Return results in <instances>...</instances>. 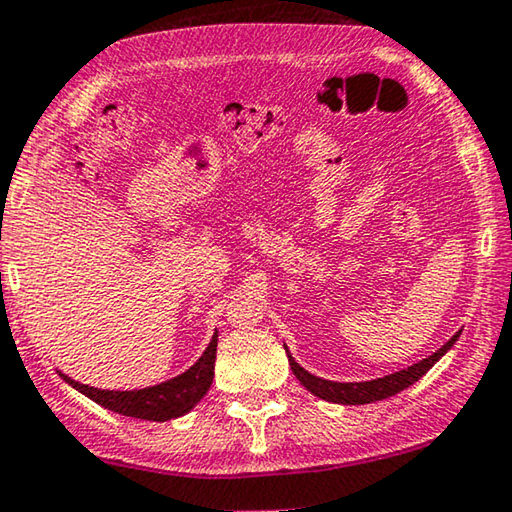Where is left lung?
<instances>
[{
  "mask_svg": "<svg viewBox=\"0 0 512 512\" xmlns=\"http://www.w3.org/2000/svg\"><path fill=\"white\" fill-rule=\"evenodd\" d=\"M460 332L455 334L451 341L444 343L435 355H430L428 359L419 361L405 371H398L393 375H384L377 377V380L371 382H332V380H322V377H316L311 373H306L304 368L297 364V361L290 357V352L286 350L288 355V364L293 368V373L297 380H300L306 389H309L313 396H318L322 400H329V403H341V405H366V403H375V400H384L396 396L407 387H412L414 382H419L423 375H426L432 366L442 359L448 350L453 348V343L458 341ZM286 348V345H283Z\"/></svg>",
  "mask_w": 512,
  "mask_h": 512,
  "instance_id": "obj_1",
  "label": "left lung"
}]
</instances>
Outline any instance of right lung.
<instances>
[{
    "label": "right lung",
    "instance_id": "right-lung-1",
    "mask_svg": "<svg viewBox=\"0 0 512 512\" xmlns=\"http://www.w3.org/2000/svg\"><path fill=\"white\" fill-rule=\"evenodd\" d=\"M215 357H217V332L212 336L210 345L203 352L201 359L185 371L183 375L174 377V380L157 384V387L139 389V391H107V389H93L70 380L64 373H59L70 387L84 393L93 403H98L107 410L116 414L132 416V419H146V421H169L176 416H183L206 396L210 389L212 377H215Z\"/></svg>",
    "mask_w": 512,
    "mask_h": 512
}]
</instances>
